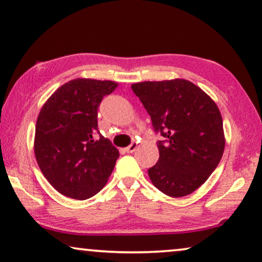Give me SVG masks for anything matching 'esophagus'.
<instances>
[{
    "label": "esophagus",
    "mask_w": 262,
    "mask_h": 262,
    "mask_svg": "<svg viewBox=\"0 0 262 262\" xmlns=\"http://www.w3.org/2000/svg\"><path fill=\"white\" fill-rule=\"evenodd\" d=\"M139 147V143L138 142H133L130 146H128L127 148H126V152L127 153H133V152H135L136 150V148H138Z\"/></svg>",
    "instance_id": "1"
}]
</instances>
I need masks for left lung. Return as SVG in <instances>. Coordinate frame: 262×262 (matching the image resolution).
<instances>
[{
    "label": "left lung",
    "instance_id": "left-lung-1",
    "mask_svg": "<svg viewBox=\"0 0 262 262\" xmlns=\"http://www.w3.org/2000/svg\"><path fill=\"white\" fill-rule=\"evenodd\" d=\"M152 119L159 160L148 169L153 185L169 197L192 193L208 180L223 156L226 138L219 106L186 79L132 84Z\"/></svg>",
    "mask_w": 262,
    "mask_h": 262
}]
</instances>
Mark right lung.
Wrapping results in <instances>:
<instances>
[{
  "instance_id": "obj_1",
  "label": "right lung",
  "mask_w": 262,
  "mask_h": 262,
  "mask_svg": "<svg viewBox=\"0 0 262 262\" xmlns=\"http://www.w3.org/2000/svg\"><path fill=\"white\" fill-rule=\"evenodd\" d=\"M116 82L76 78L62 84L40 110L34 154L42 174L59 193L84 201L98 193L115 167L119 149L99 135L97 109Z\"/></svg>"
}]
</instances>
